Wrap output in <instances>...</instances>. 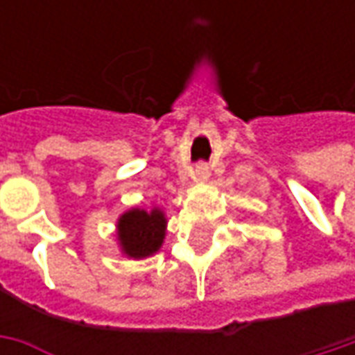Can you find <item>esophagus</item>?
Wrapping results in <instances>:
<instances>
[{"mask_svg": "<svg viewBox=\"0 0 355 355\" xmlns=\"http://www.w3.org/2000/svg\"><path fill=\"white\" fill-rule=\"evenodd\" d=\"M193 175H196V180H207L209 178V168L205 164H199Z\"/></svg>", "mask_w": 355, "mask_h": 355, "instance_id": "34e87169", "label": "esophagus"}]
</instances>
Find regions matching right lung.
<instances>
[{
    "mask_svg": "<svg viewBox=\"0 0 355 355\" xmlns=\"http://www.w3.org/2000/svg\"><path fill=\"white\" fill-rule=\"evenodd\" d=\"M166 215L162 209H130L116 223L118 245L130 259H146L159 251L166 237Z\"/></svg>",
    "mask_w": 355,
    "mask_h": 355,
    "instance_id": "right-lung-1",
    "label": "right lung"
}]
</instances>
